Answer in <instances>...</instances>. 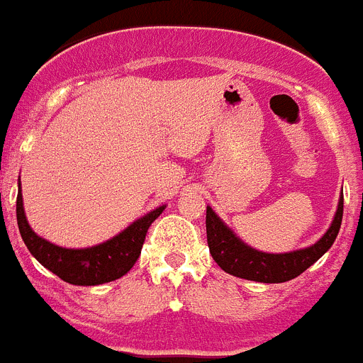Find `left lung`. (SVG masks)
I'll use <instances>...</instances> for the list:
<instances>
[{
    "instance_id": "obj_1",
    "label": "left lung",
    "mask_w": 363,
    "mask_h": 363,
    "mask_svg": "<svg viewBox=\"0 0 363 363\" xmlns=\"http://www.w3.org/2000/svg\"><path fill=\"white\" fill-rule=\"evenodd\" d=\"M342 216H344V196L340 198L338 211L329 230L313 247L285 252V255H267L256 251L236 238L229 227L214 214V211L207 207V216H205L207 243L214 262L233 277L264 281V284H281L300 277L323 252L331 249L342 225Z\"/></svg>"
}]
</instances>
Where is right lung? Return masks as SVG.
<instances>
[{"mask_svg":"<svg viewBox=\"0 0 363 363\" xmlns=\"http://www.w3.org/2000/svg\"><path fill=\"white\" fill-rule=\"evenodd\" d=\"M163 209L165 207H158L152 213L145 214L108 242L89 247V249H65V247H57L40 238L30 229L27 218H25L21 191L18 192V200H16V218H18L19 233H21V238L30 255L43 267L72 285L107 284V281L118 280L127 274L136 264V259L140 258L150 223L162 214Z\"/></svg>","mask_w":363,"mask_h":363,"instance_id":"right-lung-1","label":"right lung"}]
</instances>
